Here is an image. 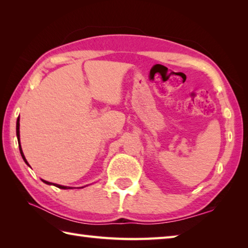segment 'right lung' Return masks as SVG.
Here are the masks:
<instances>
[{
    "label": "right lung",
    "instance_id": "1",
    "mask_svg": "<svg viewBox=\"0 0 248 248\" xmlns=\"http://www.w3.org/2000/svg\"><path fill=\"white\" fill-rule=\"evenodd\" d=\"M19 118L17 119V128H16V130H17V138H18V143H19V149H20V154H21V156H22V159L24 160V162L26 163V164L29 165V163H28V161H26V159H25V156H24V155H23V151H22V148H21V146H20V123H19ZM46 184H49V186H56V187H59V188H62V189H70V188H72L71 186H60V184H55V183H51V182H49V181H46V180H43ZM83 187V186H82Z\"/></svg>",
    "mask_w": 248,
    "mask_h": 248
}]
</instances>
